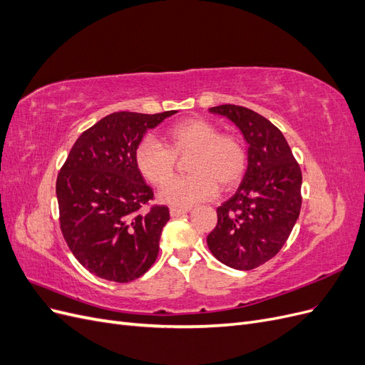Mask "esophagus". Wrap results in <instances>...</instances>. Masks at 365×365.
I'll use <instances>...</instances> for the list:
<instances>
[{"label":"esophagus","instance_id":"esophagus-1","mask_svg":"<svg viewBox=\"0 0 365 365\" xmlns=\"http://www.w3.org/2000/svg\"><path fill=\"white\" fill-rule=\"evenodd\" d=\"M190 212V207H170V216L176 217V216H181Z\"/></svg>","mask_w":365,"mask_h":365}]
</instances>
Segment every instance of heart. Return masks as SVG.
Returning <instances> with one entry per match:
<instances>
[{
    "label": "heart",
    "mask_w": 365,
    "mask_h": 365,
    "mask_svg": "<svg viewBox=\"0 0 365 365\" xmlns=\"http://www.w3.org/2000/svg\"><path fill=\"white\" fill-rule=\"evenodd\" d=\"M165 145L146 137L135 150L140 173L153 185H165L174 174L175 156L190 155L185 179L164 187L160 200L165 204L189 207L208 200L217 184L230 189L239 182L247 168L244 143L231 134H219L217 128L202 118H187L165 132Z\"/></svg>",
    "instance_id": "1"
}]
</instances>
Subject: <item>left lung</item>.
<instances>
[{"mask_svg": "<svg viewBox=\"0 0 365 365\" xmlns=\"http://www.w3.org/2000/svg\"><path fill=\"white\" fill-rule=\"evenodd\" d=\"M208 111L239 128L248 145V164L236 193L217 207V224L207 245L227 267L254 269L282 250L300 215V165L268 118L236 105Z\"/></svg>", "mask_w": 365, "mask_h": 365, "instance_id": "1", "label": "left lung"}]
</instances>
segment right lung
Wrapping results in <instances>:
<instances>
[{"instance_id": "obj_1", "label": "right lung", "mask_w": 365, "mask_h": 365, "mask_svg": "<svg viewBox=\"0 0 365 365\" xmlns=\"http://www.w3.org/2000/svg\"><path fill=\"white\" fill-rule=\"evenodd\" d=\"M176 113L109 114L77 138L62 165L56 181L62 235L97 277L128 283L157 260L169 208L141 210L153 192L137 168L135 150L149 129Z\"/></svg>"}]
</instances>
